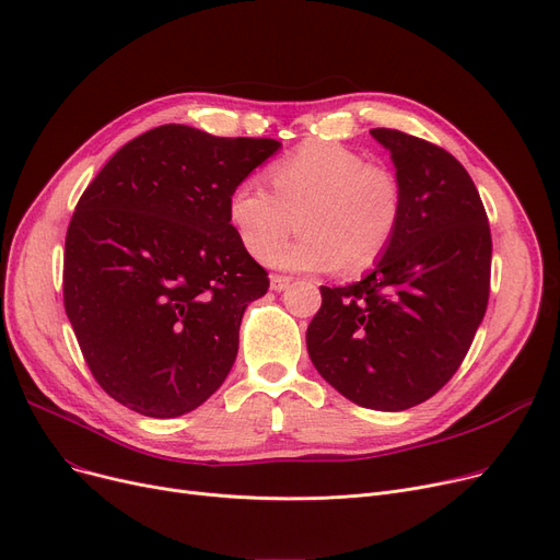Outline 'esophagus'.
Masks as SVG:
<instances>
[{
	"mask_svg": "<svg viewBox=\"0 0 560 560\" xmlns=\"http://www.w3.org/2000/svg\"><path fill=\"white\" fill-rule=\"evenodd\" d=\"M292 284V278H287V276H271V289L273 292H284V289Z\"/></svg>",
	"mask_w": 560,
	"mask_h": 560,
	"instance_id": "1",
	"label": "esophagus"
}]
</instances>
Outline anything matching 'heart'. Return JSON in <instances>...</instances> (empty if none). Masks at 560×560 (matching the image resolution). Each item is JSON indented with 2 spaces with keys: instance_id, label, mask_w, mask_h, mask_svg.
<instances>
[{
  "instance_id": "obj_1",
  "label": "heart",
  "mask_w": 560,
  "mask_h": 560,
  "mask_svg": "<svg viewBox=\"0 0 560 560\" xmlns=\"http://www.w3.org/2000/svg\"><path fill=\"white\" fill-rule=\"evenodd\" d=\"M268 184L241 182L228 215L241 245L264 257L295 226L304 234L271 259L289 271L322 273L342 264L347 273L374 266L393 245L405 188L388 165L365 163L358 151L330 142H307L268 167Z\"/></svg>"
}]
</instances>
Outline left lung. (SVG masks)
I'll return each mask as SVG.
<instances>
[{
  "instance_id": "obj_1",
  "label": "left lung",
  "mask_w": 560,
  "mask_h": 560,
  "mask_svg": "<svg viewBox=\"0 0 560 560\" xmlns=\"http://www.w3.org/2000/svg\"><path fill=\"white\" fill-rule=\"evenodd\" d=\"M390 149L405 215L374 271L322 287L307 353L353 405L405 411L459 370L485 317L491 232L471 176L445 149L395 128H372Z\"/></svg>"
}]
</instances>
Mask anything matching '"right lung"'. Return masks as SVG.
<instances>
[{
	"label": "right lung",
	"instance_id": "obj_1",
	"mask_svg": "<svg viewBox=\"0 0 560 560\" xmlns=\"http://www.w3.org/2000/svg\"><path fill=\"white\" fill-rule=\"evenodd\" d=\"M278 147L165 124L124 144L82 192L66 232L63 307L119 405L176 418L225 382L243 312L268 292L228 202Z\"/></svg>",
	"mask_w": 560,
	"mask_h": 560
}]
</instances>
